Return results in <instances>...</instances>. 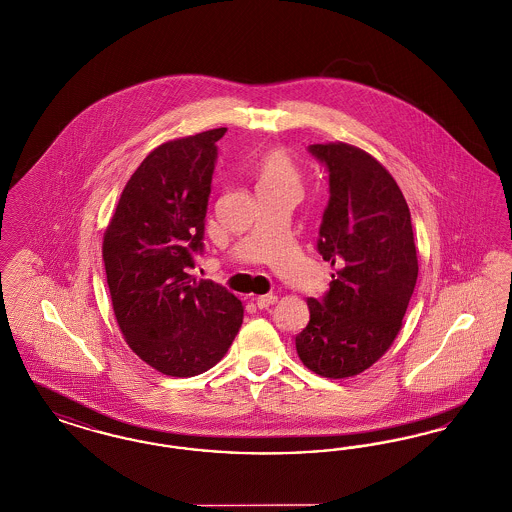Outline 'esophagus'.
Returning <instances> with one entry per match:
<instances>
[{
	"mask_svg": "<svg viewBox=\"0 0 512 512\" xmlns=\"http://www.w3.org/2000/svg\"><path fill=\"white\" fill-rule=\"evenodd\" d=\"M254 300H256V306H258L260 310H266V308L273 306V304L277 302V296H275V294H264V296H256Z\"/></svg>",
	"mask_w": 512,
	"mask_h": 512,
	"instance_id": "34e87169",
	"label": "esophagus"
}]
</instances>
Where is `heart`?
<instances>
[{"label": "heart", "instance_id": "b5f03b06", "mask_svg": "<svg viewBox=\"0 0 512 512\" xmlns=\"http://www.w3.org/2000/svg\"><path fill=\"white\" fill-rule=\"evenodd\" d=\"M256 179L258 191L273 187H296L298 172L289 155L281 149H269L256 162Z\"/></svg>", "mask_w": 512, "mask_h": 512}]
</instances>
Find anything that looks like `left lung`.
I'll return each mask as SVG.
<instances>
[{
	"mask_svg": "<svg viewBox=\"0 0 512 512\" xmlns=\"http://www.w3.org/2000/svg\"><path fill=\"white\" fill-rule=\"evenodd\" d=\"M329 172V204L317 250L331 289L308 300L310 323L296 352L315 375L354 377L386 354L401 329L419 262L409 206L377 158L348 143L310 145Z\"/></svg>",
	"mask_w": 512,
	"mask_h": 512,
	"instance_id": "8db88e82",
	"label": "left lung"
}]
</instances>
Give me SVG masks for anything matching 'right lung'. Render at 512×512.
I'll return each mask as SVG.
<instances>
[{
  "label": "right lung",
  "instance_id": "obj_1",
  "mask_svg": "<svg viewBox=\"0 0 512 512\" xmlns=\"http://www.w3.org/2000/svg\"><path fill=\"white\" fill-rule=\"evenodd\" d=\"M227 128L162 143L126 183L103 237L118 327L137 356L168 377L222 359L243 323L241 300L195 279L218 145Z\"/></svg>",
  "mask_w": 512,
  "mask_h": 512
}]
</instances>
